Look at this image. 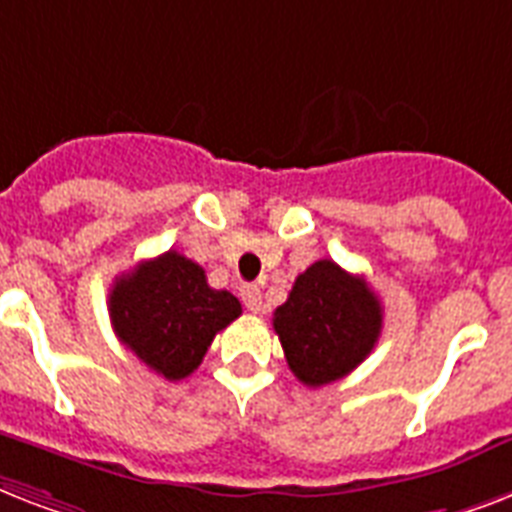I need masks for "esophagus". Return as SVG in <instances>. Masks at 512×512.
I'll return each instance as SVG.
<instances>
[{
  "mask_svg": "<svg viewBox=\"0 0 512 512\" xmlns=\"http://www.w3.org/2000/svg\"><path fill=\"white\" fill-rule=\"evenodd\" d=\"M240 298H243V304L248 312L259 314L261 312V290L259 285H243L240 288Z\"/></svg>",
  "mask_w": 512,
  "mask_h": 512,
  "instance_id": "esophagus-1",
  "label": "esophagus"
}]
</instances>
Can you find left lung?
Instances as JSON below:
<instances>
[{"label":"left lung","instance_id":"obj_1","mask_svg":"<svg viewBox=\"0 0 512 512\" xmlns=\"http://www.w3.org/2000/svg\"><path fill=\"white\" fill-rule=\"evenodd\" d=\"M272 325L290 372L320 388L349 375L375 349L383 306L362 277L320 259L296 277Z\"/></svg>","mask_w":512,"mask_h":512}]
</instances>
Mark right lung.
I'll return each instance as SVG.
<instances>
[{
  "instance_id": "1",
  "label": "right lung",
  "mask_w": 512,
  "mask_h": 512,
  "mask_svg": "<svg viewBox=\"0 0 512 512\" xmlns=\"http://www.w3.org/2000/svg\"><path fill=\"white\" fill-rule=\"evenodd\" d=\"M108 312L118 341L166 380H182L243 306L230 290L211 288L195 261L166 251L116 277Z\"/></svg>"
}]
</instances>
